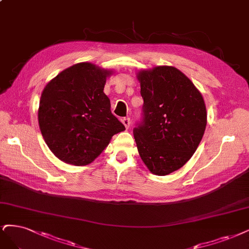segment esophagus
<instances>
[{
	"mask_svg": "<svg viewBox=\"0 0 249 249\" xmlns=\"http://www.w3.org/2000/svg\"><path fill=\"white\" fill-rule=\"evenodd\" d=\"M122 122H123L124 125L125 126V128L130 127V125H131V118H130V117H124V118H123Z\"/></svg>",
	"mask_w": 249,
	"mask_h": 249,
	"instance_id": "obj_1",
	"label": "esophagus"
}]
</instances>
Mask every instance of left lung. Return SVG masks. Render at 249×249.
I'll list each match as a JSON object with an SVG mask.
<instances>
[{"mask_svg":"<svg viewBox=\"0 0 249 249\" xmlns=\"http://www.w3.org/2000/svg\"><path fill=\"white\" fill-rule=\"evenodd\" d=\"M141 122L134 128L139 154L151 173L165 176L181 168L198 148L206 128L204 99L178 69L159 66L137 74Z\"/></svg>","mask_w":249,"mask_h":249,"instance_id":"left-lung-1","label":"left lung"}]
</instances>
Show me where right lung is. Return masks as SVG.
Masks as SVG:
<instances>
[{
  "label": "right lung",
  "mask_w": 249,
  "mask_h": 249,
  "mask_svg": "<svg viewBox=\"0 0 249 249\" xmlns=\"http://www.w3.org/2000/svg\"><path fill=\"white\" fill-rule=\"evenodd\" d=\"M111 71L79 63L59 73L42 91L38 121L47 146L56 158L76 166L89 165L125 130L111 113L104 93Z\"/></svg>",
  "instance_id": "add662e5"
}]
</instances>
